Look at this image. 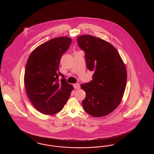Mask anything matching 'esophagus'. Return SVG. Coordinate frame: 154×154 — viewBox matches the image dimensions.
Segmentation results:
<instances>
[{"label":"esophagus","mask_w":154,"mask_h":154,"mask_svg":"<svg viewBox=\"0 0 154 154\" xmlns=\"http://www.w3.org/2000/svg\"><path fill=\"white\" fill-rule=\"evenodd\" d=\"M73 87L75 89H79L80 88V85L79 84H75L73 85Z\"/></svg>","instance_id":"1"}]
</instances>
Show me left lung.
<instances>
[{
    "mask_svg": "<svg viewBox=\"0 0 154 154\" xmlns=\"http://www.w3.org/2000/svg\"><path fill=\"white\" fill-rule=\"evenodd\" d=\"M77 42L85 52L88 69L94 71L92 81L81 85L86 93L84 110L92 116H107L121 102L126 87L125 65L115 47L104 40L84 35Z\"/></svg>",
    "mask_w": 154,
    "mask_h": 154,
    "instance_id": "left-lung-1",
    "label": "left lung"
}]
</instances>
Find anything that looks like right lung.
<instances>
[{
  "mask_svg": "<svg viewBox=\"0 0 154 154\" xmlns=\"http://www.w3.org/2000/svg\"><path fill=\"white\" fill-rule=\"evenodd\" d=\"M71 42L70 38H53L37 47L29 57L24 75L26 92L34 107L43 114L60 112L73 90L59 71L61 57Z\"/></svg>",
  "mask_w": 154,
  "mask_h": 154,
  "instance_id": "right-lung-1",
  "label": "right lung"
}]
</instances>
